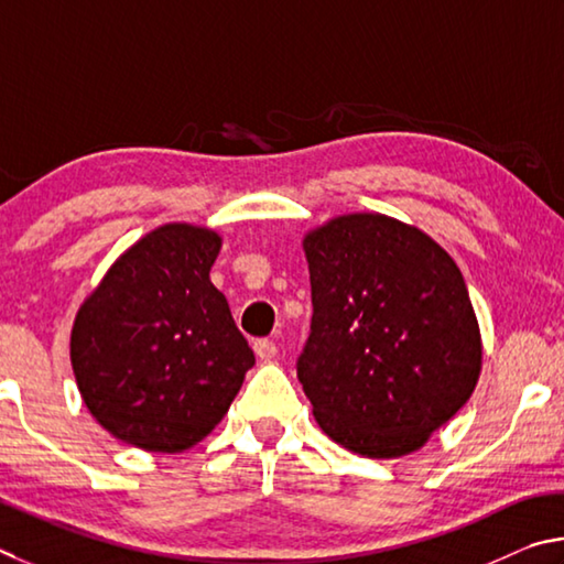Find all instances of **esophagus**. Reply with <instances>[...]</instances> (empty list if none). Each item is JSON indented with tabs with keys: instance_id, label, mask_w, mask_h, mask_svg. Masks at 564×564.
<instances>
[{
	"instance_id": "1",
	"label": "esophagus",
	"mask_w": 564,
	"mask_h": 564,
	"mask_svg": "<svg viewBox=\"0 0 564 564\" xmlns=\"http://www.w3.org/2000/svg\"><path fill=\"white\" fill-rule=\"evenodd\" d=\"M252 349H254L257 359H260V361H272L276 357V344L270 341V339H257L252 344Z\"/></svg>"
}]
</instances>
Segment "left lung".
Returning a JSON list of instances; mask_svg holds the SVG:
<instances>
[{"mask_svg":"<svg viewBox=\"0 0 564 564\" xmlns=\"http://www.w3.org/2000/svg\"><path fill=\"white\" fill-rule=\"evenodd\" d=\"M302 247L314 314L297 377L319 429L364 458L423 448L482 369L458 264L421 227L381 213L332 217Z\"/></svg>","mask_w":564,"mask_h":564,"instance_id":"8db88e82","label":"left lung"}]
</instances>
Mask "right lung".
<instances>
[{"label":"right lung","instance_id":"add662e5","mask_svg":"<svg viewBox=\"0 0 564 564\" xmlns=\"http://www.w3.org/2000/svg\"><path fill=\"white\" fill-rule=\"evenodd\" d=\"M220 232L165 223L133 242L82 302L72 369L113 438L183 453L225 419L254 354L210 282Z\"/></svg>","mask_w":564,"mask_h":564}]
</instances>
